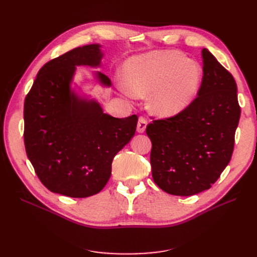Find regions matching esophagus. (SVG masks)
Wrapping results in <instances>:
<instances>
[{
	"label": "esophagus",
	"instance_id": "34e87169",
	"mask_svg": "<svg viewBox=\"0 0 257 257\" xmlns=\"http://www.w3.org/2000/svg\"><path fill=\"white\" fill-rule=\"evenodd\" d=\"M147 124H148V121H147L145 116H139L138 123H137V132H138V133H144L146 127H147Z\"/></svg>",
	"mask_w": 257,
	"mask_h": 257
}]
</instances>
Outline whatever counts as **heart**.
<instances>
[{
  "label": "heart",
  "mask_w": 257,
  "mask_h": 257,
  "mask_svg": "<svg viewBox=\"0 0 257 257\" xmlns=\"http://www.w3.org/2000/svg\"><path fill=\"white\" fill-rule=\"evenodd\" d=\"M126 95L145 97L153 93L152 110L163 116L183 111L199 91L203 72L184 54L172 51H153L128 60L123 67Z\"/></svg>",
  "instance_id": "b5f03b06"
}]
</instances>
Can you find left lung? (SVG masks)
Segmentation results:
<instances>
[{
	"instance_id": "obj_1",
	"label": "left lung",
	"mask_w": 257,
	"mask_h": 257,
	"mask_svg": "<svg viewBox=\"0 0 257 257\" xmlns=\"http://www.w3.org/2000/svg\"><path fill=\"white\" fill-rule=\"evenodd\" d=\"M197 97L183 111L153 120L146 128L152 143V178L160 189L191 196L211 188L228 165L240 118L232 75L206 48Z\"/></svg>"
}]
</instances>
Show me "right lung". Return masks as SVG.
Instances as JSON below:
<instances>
[{
    "label": "right lung",
    "mask_w": 257,
    "mask_h": 257,
    "mask_svg": "<svg viewBox=\"0 0 257 257\" xmlns=\"http://www.w3.org/2000/svg\"><path fill=\"white\" fill-rule=\"evenodd\" d=\"M97 44L75 48L47 62L25 99V146L41 182L53 193L84 198L104 189L114 155L134 136L138 118H113L95 100L71 91L75 66H98ZM99 82L110 79L97 73Z\"/></svg>",
    "instance_id": "obj_1"
}]
</instances>
